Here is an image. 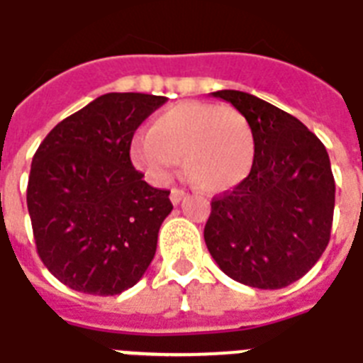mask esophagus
<instances>
[{
	"label": "esophagus",
	"mask_w": 363,
	"mask_h": 363,
	"mask_svg": "<svg viewBox=\"0 0 363 363\" xmlns=\"http://www.w3.org/2000/svg\"><path fill=\"white\" fill-rule=\"evenodd\" d=\"M184 197H186V191L181 190V188H173L169 199H172L173 205H179V203H181L182 199H184Z\"/></svg>",
	"instance_id": "34e87169"
}]
</instances>
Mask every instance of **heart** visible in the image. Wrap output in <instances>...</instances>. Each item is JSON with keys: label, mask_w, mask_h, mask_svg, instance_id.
<instances>
[{"label": "heart", "mask_w": 363, "mask_h": 363, "mask_svg": "<svg viewBox=\"0 0 363 363\" xmlns=\"http://www.w3.org/2000/svg\"><path fill=\"white\" fill-rule=\"evenodd\" d=\"M255 152L250 121L235 108L207 102L167 108L130 145L134 166L152 182H166L182 158L188 179L208 194L238 186L252 172Z\"/></svg>", "instance_id": "b5f03b06"}]
</instances>
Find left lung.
Instances as JSON below:
<instances>
[{
    "label": "left lung",
    "instance_id": "8db88e82",
    "mask_svg": "<svg viewBox=\"0 0 363 363\" xmlns=\"http://www.w3.org/2000/svg\"><path fill=\"white\" fill-rule=\"evenodd\" d=\"M250 121L255 162L231 191L214 197L205 242L235 281L257 289L294 284L328 246L335 182L325 145L296 117L242 91L212 93Z\"/></svg>",
    "mask_w": 363,
    "mask_h": 363
}]
</instances>
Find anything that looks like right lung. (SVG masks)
Wrapping results in <instances>:
<instances>
[{
    "label": "right lung",
    "mask_w": 363,
    "mask_h": 363,
    "mask_svg": "<svg viewBox=\"0 0 363 363\" xmlns=\"http://www.w3.org/2000/svg\"><path fill=\"white\" fill-rule=\"evenodd\" d=\"M166 100L108 93L55 125L38 145L28 211L38 257L67 287L113 296L134 287L151 264L173 205L169 191L135 172L130 143Z\"/></svg>",
    "instance_id": "obj_1"
}]
</instances>
